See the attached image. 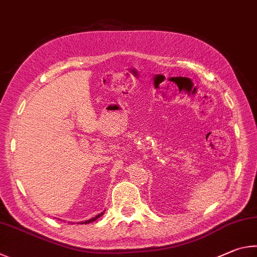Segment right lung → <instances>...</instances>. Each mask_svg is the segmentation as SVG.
<instances>
[{
  "label": "right lung",
  "mask_w": 257,
  "mask_h": 257,
  "mask_svg": "<svg viewBox=\"0 0 257 257\" xmlns=\"http://www.w3.org/2000/svg\"><path fill=\"white\" fill-rule=\"evenodd\" d=\"M103 213L101 212L100 214H98V215H96V217H94V218H92V219H90V220H87V221H84V222H81V224H87V223H90V222H92V221H94V220H96L97 218H99V217H100V215H102Z\"/></svg>",
  "instance_id": "1"
}]
</instances>
